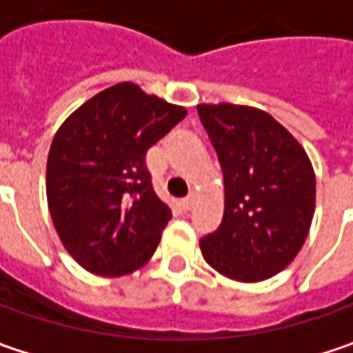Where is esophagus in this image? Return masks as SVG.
Listing matches in <instances>:
<instances>
[{
    "mask_svg": "<svg viewBox=\"0 0 353 353\" xmlns=\"http://www.w3.org/2000/svg\"><path fill=\"white\" fill-rule=\"evenodd\" d=\"M194 206V194H188L186 198H183V208L184 210H190Z\"/></svg>",
    "mask_w": 353,
    "mask_h": 353,
    "instance_id": "obj_1",
    "label": "esophagus"
}]
</instances>
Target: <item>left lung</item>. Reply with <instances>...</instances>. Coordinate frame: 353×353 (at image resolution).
Returning a JSON list of instances; mask_svg holds the SVG:
<instances>
[{
  "instance_id": "8db88e82",
  "label": "left lung",
  "mask_w": 353,
  "mask_h": 353,
  "mask_svg": "<svg viewBox=\"0 0 353 353\" xmlns=\"http://www.w3.org/2000/svg\"><path fill=\"white\" fill-rule=\"evenodd\" d=\"M198 116L224 172V218L200 239L222 275L255 283L291 263L308 236L316 179L301 143L261 110L202 103Z\"/></svg>"
}]
</instances>
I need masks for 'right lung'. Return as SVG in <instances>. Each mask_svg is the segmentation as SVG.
Segmentation results:
<instances>
[{"label":"right lung","mask_w":353,"mask_h":353,"mask_svg":"<svg viewBox=\"0 0 353 353\" xmlns=\"http://www.w3.org/2000/svg\"><path fill=\"white\" fill-rule=\"evenodd\" d=\"M184 116L181 105L121 82L57 131L47 161L48 210L62 245L90 273L128 275L155 253L172 214L153 190L145 157Z\"/></svg>","instance_id":"right-lung-1"}]
</instances>
